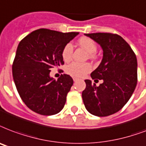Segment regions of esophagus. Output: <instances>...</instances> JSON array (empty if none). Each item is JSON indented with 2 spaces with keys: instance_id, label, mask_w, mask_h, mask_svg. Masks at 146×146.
<instances>
[{
  "instance_id": "1",
  "label": "esophagus",
  "mask_w": 146,
  "mask_h": 146,
  "mask_svg": "<svg viewBox=\"0 0 146 146\" xmlns=\"http://www.w3.org/2000/svg\"><path fill=\"white\" fill-rule=\"evenodd\" d=\"M73 81H74V82H76L77 80H79V79H78V78H76V77H73Z\"/></svg>"
}]
</instances>
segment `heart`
<instances>
[{"label":"heart","mask_w":146,"mask_h":146,"mask_svg":"<svg viewBox=\"0 0 146 146\" xmlns=\"http://www.w3.org/2000/svg\"><path fill=\"white\" fill-rule=\"evenodd\" d=\"M78 43L82 48L84 49L89 53V56L90 58L94 57V53L97 50V46L92 39L89 37H81L78 40ZM73 45L70 43L66 44L61 53V56L63 60L65 62H68L72 58V55H73ZM91 70H92V66L90 63H80L77 62H72L66 68V73L76 77H81V76H85L86 73L90 72Z\"/></svg>","instance_id":"heart-1"}]
</instances>
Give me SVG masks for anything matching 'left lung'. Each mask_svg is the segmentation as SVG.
I'll return each mask as SVG.
<instances>
[{"label":"left lung","instance_id":"obj_1","mask_svg":"<svg viewBox=\"0 0 146 146\" xmlns=\"http://www.w3.org/2000/svg\"><path fill=\"white\" fill-rule=\"evenodd\" d=\"M100 44L103 56L100 66L90 74L93 80H103L99 86L86 80L82 93L86 109L97 116L117 113L132 96L137 84V59L129 43L118 34L86 33Z\"/></svg>","mask_w":146,"mask_h":146}]
</instances>
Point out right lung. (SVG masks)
<instances>
[{"label":"right lung","mask_w":146,"mask_h":146,"mask_svg":"<svg viewBox=\"0 0 146 146\" xmlns=\"http://www.w3.org/2000/svg\"><path fill=\"white\" fill-rule=\"evenodd\" d=\"M78 34L41 28L19 43L12 66L13 78L21 100L33 112L51 115L63 110L73 79L61 74L56 80L50 73L53 67L64 64L63 47Z\"/></svg>","instance_id":"add662e5"}]
</instances>
